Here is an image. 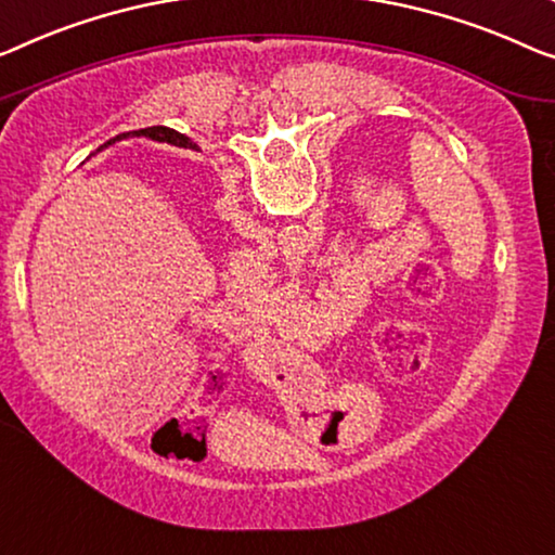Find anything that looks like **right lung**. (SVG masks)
Here are the masks:
<instances>
[{"label":"right lung","instance_id":"right-lung-1","mask_svg":"<svg viewBox=\"0 0 555 555\" xmlns=\"http://www.w3.org/2000/svg\"><path fill=\"white\" fill-rule=\"evenodd\" d=\"M124 137H129V134H119L117 139H112V142H119V139H124ZM137 137H152V139H156V142H169V144L189 146V149H194V146H196V144H192V139L181 137V134H177V131H173V129H167V127L139 129V131H137ZM112 142H106V144H112ZM106 144H104V146H106Z\"/></svg>","mask_w":555,"mask_h":555}]
</instances>
